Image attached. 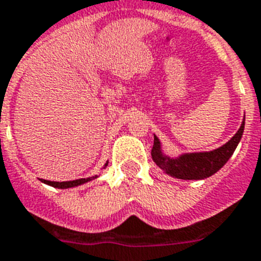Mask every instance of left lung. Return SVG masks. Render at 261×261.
I'll use <instances>...</instances> for the list:
<instances>
[{
  "label": "left lung",
  "instance_id": "1",
  "mask_svg": "<svg viewBox=\"0 0 261 261\" xmlns=\"http://www.w3.org/2000/svg\"><path fill=\"white\" fill-rule=\"evenodd\" d=\"M245 118L234 137L218 149L200 153H184L176 159L168 157L161 150V142L154 135V145L151 149V157L157 165L169 176L182 180H202L210 177L227 163L231 154L234 153L240 139L243 137Z\"/></svg>",
  "mask_w": 261,
  "mask_h": 261
}]
</instances>
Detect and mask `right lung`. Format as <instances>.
Here are the masks:
<instances>
[{
    "mask_svg": "<svg viewBox=\"0 0 261 261\" xmlns=\"http://www.w3.org/2000/svg\"><path fill=\"white\" fill-rule=\"evenodd\" d=\"M108 165V163L104 165V167H107ZM97 176H93V177H87V178H79V180H71V181H48V180H44V178H42V181L44 182V184H48V186L51 187H55V188H71V187H77V186H81V184H84V182H88L90 181V180H93V178H96Z\"/></svg>",
    "mask_w": 261,
    "mask_h": 261,
    "instance_id": "obj_1",
    "label": "right lung"
}]
</instances>
